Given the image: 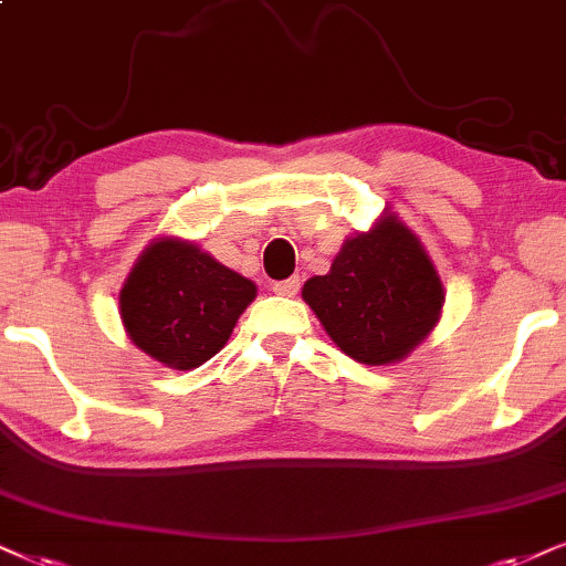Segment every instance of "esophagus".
Wrapping results in <instances>:
<instances>
[{
  "label": "esophagus",
  "instance_id": "obj_1",
  "mask_svg": "<svg viewBox=\"0 0 566 566\" xmlns=\"http://www.w3.org/2000/svg\"><path fill=\"white\" fill-rule=\"evenodd\" d=\"M276 292V295H282V297H295L297 295V290H300V279H284V282H276L274 287H271Z\"/></svg>",
  "mask_w": 566,
  "mask_h": 566
}]
</instances>
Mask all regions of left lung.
<instances>
[{
	"label": "left lung",
	"mask_w": 566,
	"mask_h": 566,
	"mask_svg": "<svg viewBox=\"0 0 566 566\" xmlns=\"http://www.w3.org/2000/svg\"><path fill=\"white\" fill-rule=\"evenodd\" d=\"M303 300L342 353L363 366L402 363L441 318L443 284L418 234L397 213L342 242Z\"/></svg>",
	"instance_id": "1"
}]
</instances>
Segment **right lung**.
Instances as JSON below:
<instances>
[{"label":"right lung","instance_id":"add662e5","mask_svg":"<svg viewBox=\"0 0 566 566\" xmlns=\"http://www.w3.org/2000/svg\"><path fill=\"white\" fill-rule=\"evenodd\" d=\"M255 295V282L227 269L198 242L161 234L127 274L119 318L143 353L171 370H192L227 345Z\"/></svg>","mask_w":566,"mask_h":566}]
</instances>
